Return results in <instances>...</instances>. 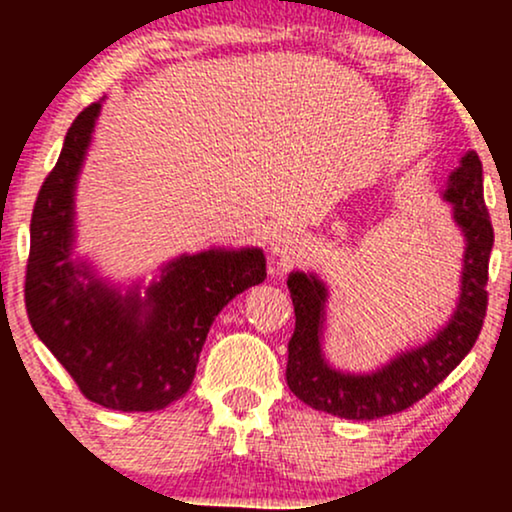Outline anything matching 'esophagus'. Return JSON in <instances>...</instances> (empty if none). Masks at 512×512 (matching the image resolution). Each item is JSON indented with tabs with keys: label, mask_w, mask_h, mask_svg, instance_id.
Instances as JSON below:
<instances>
[{
	"label": "esophagus",
	"mask_w": 512,
	"mask_h": 512,
	"mask_svg": "<svg viewBox=\"0 0 512 512\" xmlns=\"http://www.w3.org/2000/svg\"><path fill=\"white\" fill-rule=\"evenodd\" d=\"M269 250L274 255L291 260V257H296L303 250V236L293 231V228H279V231H274L272 240H269Z\"/></svg>",
	"instance_id": "1"
}]
</instances>
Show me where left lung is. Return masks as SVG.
Wrapping results in <instances>:
<instances>
[{
    "label": "left lung",
    "instance_id": "left-lung-1",
    "mask_svg": "<svg viewBox=\"0 0 512 512\" xmlns=\"http://www.w3.org/2000/svg\"><path fill=\"white\" fill-rule=\"evenodd\" d=\"M445 199L452 204L457 226L467 238L460 305L450 325L436 339L407 351L390 366L370 375H344L332 370L320 354L325 286L308 274H291L289 291L296 310V330L289 339L286 383L301 402L342 419L370 421L414 407L433 387L460 366L484 327L489 305V257L493 226L484 202L481 161L474 151L450 175Z\"/></svg>",
    "mask_w": 512,
    "mask_h": 512
}]
</instances>
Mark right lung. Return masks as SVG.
Wrapping results in <instances>:
<instances>
[{
    "label": "right lung",
    "instance_id": "add662e5",
    "mask_svg": "<svg viewBox=\"0 0 512 512\" xmlns=\"http://www.w3.org/2000/svg\"><path fill=\"white\" fill-rule=\"evenodd\" d=\"M101 103L76 115L31 216L26 313L81 395L108 409L156 411L190 390L207 332L228 301L267 279L260 250L199 252L166 269L149 298L117 296L69 260L74 180Z\"/></svg>",
    "mask_w": 512,
    "mask_h": 512
}]
</instances>
